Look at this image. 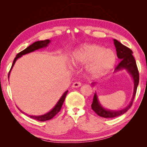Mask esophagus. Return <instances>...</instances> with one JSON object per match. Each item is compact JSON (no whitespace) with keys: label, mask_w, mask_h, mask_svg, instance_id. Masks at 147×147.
I'll list each match as a JSON object with an SVG mask.
<instances>
[{"label":"esophagus","mask_w":147,"mask_h":147,"mask_svg":"<svg viewBox=\"0 0 147 147\" xmlns=\"http://www.w3.org/2000/svg\"><path fill=\"white\" fill-rule=\"evenodd\" d=\"M81 86V83L80 82H74L72 87L74 88H78V87H80Z\"/></svg>","instance_id":"esophagus-1"}]
</instances>
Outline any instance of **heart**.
<instances>
[{
  "label": "heart",
  "mask_w": 147,
  "mask_h": 147,
  "mask_svg": "<svg viewBox=\"0 0 147 147\" xmlns=\"http://www.w3.org/2000/svg\"><path fill=\"white\" fill-rule=\"evenodd\" d=\"M117 57L114 51L95 44H84L74 53L73 61L78 65H88V72L93 78L108 73L113 68Z\"/></svg>",
  "instance_id": "1"
}]
</instances>
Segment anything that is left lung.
I'll use <instances>...</instances> for the list:
<instances>
[{"label": "left lung", "mask_w": 147, "mask_h": 147, "mask_svg": "<svg viewBox=\"0 0 147 147\" xmlns=\"http://www.w3.org/2000/svg\"><path fill=\"white\" fill-rule=\"evenodd\" d=\"M113 41L116 48L117 56L121 60L120 63L118 64V65L115 68V71H119L125 69L128 72V73L130 74L134 80V93L130 104L126 108L121 109V110H110V109L104 108L99 102L96 93H94L93 102L91 104L92 109L98 115L104 118H113L120 116L126 113L130 108V107L132 105L134 97L136 96L137 88H138L139 81V71L136 60L132 55L133 52L131 51V49L128 48L127 47L124 46V45L121 43L116 39H113ZM94 84L95 83H93V85H94Z\"/></svg>", "instance_id": "left-lung-1"}]
</instances>
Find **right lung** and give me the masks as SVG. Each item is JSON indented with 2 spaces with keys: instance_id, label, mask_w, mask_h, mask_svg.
<instances>
[{
  "instance_id": "add662e5",
  "label": "right lung",
  "mask_w": 147,
  "mask_h": 147,
  "mask_svg": "<svg viewBox=\"0 0 147 147\" xmlns=\"http://www.w3.org/2000/svg\"><path fill=\"white\" fill-rule=\"evenodd\" d=\"M50 43H51V40H49V39H46V40H44V41H36V42H35V43L30 45L27 47L26 49L23 50V51L20 52L19 53L17 54L16 57L14 59L10 71H9V72L8 78L9 76V74H10L11 69L13 68L14 64H15V63H16V61H17V59L21 58L22 56L24 55V54L30 53H32V52L36 51V50H38V49H40L42 48H44V47H46L49 45V44ZM67 93H68V90H67L63 94V95L61 96V98H59V100L58 101V102L56 103L55 106H54L51 111H49L48 113L44 114V115H28V114H26V115H28L30 118L36 119V120H38L39 121H45L50 120V119L53 118L55 116L59 111H60L61 106H62V105H63V103L65 100V97H66V95H67ZM18 109H19L20 111H21L23 113H24L23 111H22L19 108H18Z\"/></svg>"
}]
</instances>
